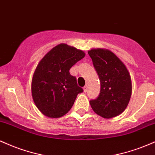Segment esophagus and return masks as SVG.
Wrapping results in <instances>:
<instances>
[{"label": "esophagus", "mask_w": 155, "mask_h": 155, "mask_svg": "<svg viewBox=\"0 0 155 155\" xmlns=\"http://www.w3.org/2000/svg\"><path fill=\"white\" fill-rule=\"evenodd\" d=\"M87 88H88V86H87V85H85V86L84 87H83V90H84V92H86L87 91Z\"/></svg>", "instance_id": "esophagus-1"}]
</instances>
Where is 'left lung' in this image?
I'll return each mask as SVG.
<instances>
[{
	"label": "left lung",
	"instance_id": "8db88e82",
	"mask_svg": "<svg viewBox=\"0 0 155 155\" xmlns=\"http://www.w3.org/2000/svg\"><path fill=\"white\" fill-rule=\"evenodd\" d=\"M88 54L101 82L100 95L90 101L94 111L105 119L121 114L127 108L132 94V81L125 65L111 51L92 49Z\"/></svg>",
	"mask_w": 155,
	"mask_h": 155
}]
</instances>
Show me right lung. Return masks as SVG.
Returning <instances> with one entry per match:
<instances>
[{"label": "right lung", "mask_w": 155, "mask_h": 155, "mask_svg": "<svg viewBox=\"0 0 155 155\" xmlns=\"http://www.w3.org/2000/svg\"><path fill=\"white\" fill-rule=\"evenodd\" d=\"M84 56L82 50L60 44L40 60L32 79L31 93L36 107L46 117L60 118L66 114L83 92L69 71Z\"/></svg>", "instance_id": "1"}]
</instances>
